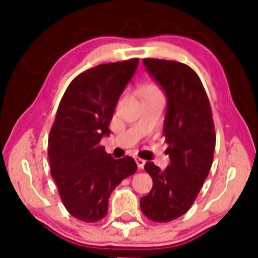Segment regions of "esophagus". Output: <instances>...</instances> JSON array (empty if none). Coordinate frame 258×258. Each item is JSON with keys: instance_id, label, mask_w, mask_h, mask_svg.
Listing matches in <instances>:
<instances>
[{"instance_id": "obj_1", "label": "esophagus", "mask_w": 258, "mask_h": 258, "mask_svg": "<svg viewBox=\"0 0 258 258\" xmlns=\"http://www.w3.org/2000/svg\"><path fill=\"white\" fill-rule=\"evenodd\" d=\"M135 161H136V163H137V167H139L140 169H143L144 164H146V161L142 160V158H140V157H136Z\"/></svg>"}]
</instances>
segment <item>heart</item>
Here are the masks:
<instances>
[{"label":"heart","instance_id":"b5f03b06","mask_svg":"<svg viewBox=\"0 0 258 258\" xmlns=\"http://www.w3.org/2000/svg\"><path fill=\"white\" fill-rule=\"evenodd\" d=\"M162 94L161 89L155 84H149V86L143 88V95L144 96H148V95H158Z\"/></svg>","mask_w":258,"mask_h":258}]
</instances>
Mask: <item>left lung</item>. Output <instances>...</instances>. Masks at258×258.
Masks as SVG:
<instances>
[{"label": "left lung", "mask_w": 258, "mask_h": 258, "mask_svg": "<svg viewBox=\"0 0 258 258\" xmlns=\"http://www.w3.org/2000/svg\"><path fill=\"white\" fill-rule=\"evenodd\" d=\"M143 63L167 96L163 135L170 164L161 170L147 162L153 188L140 204L150 221L164 223L195 202L213 164L216 134L209 98L195 70L167 59L144 58Z\"/></svg>", "instance_id": "8db88e82"}]
</instances>
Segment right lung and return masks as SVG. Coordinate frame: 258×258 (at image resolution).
<instances>
[{
	"label": "right lung",
	"mask_w": 258,
	"mask_h": 258,
	"mask_svg": "<svg viewBox=\"0 0 258 258\" xmlns=\"http://www.w3.org/2000/svg\"><path fill=\"white\" fill-rule=\"evenodd\" d=\"M139 58L98 64L76 76L67 88L48 139L50 174L68 213L94 223L108 214L109 196L137 170L135 160H115L101 139L119 96L136 72Z\"/></svg>",
	"instance_id": "add662e5"
}]
</instances>
